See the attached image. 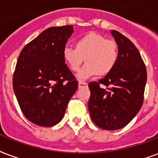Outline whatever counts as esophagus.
Returning a JSON list of instances; mask_svg holds the SVG:
<instances>
[{
    "instance_id": "esophagus-1",
    "label": "esophagus",
    "mask_w": 158,
    "mask_h": 158,
    "mask_svg": "<svg viewBox=\"0 0 158 158\" xmlns=\"http://www.w3.org/2000/svg\"><path fill=\"white\" fill-rule=\"evenodd\" d=\"M88 86V84H87L86 82H84V81H79V88H85V87Z\"/></svg>"
}]
</instances>
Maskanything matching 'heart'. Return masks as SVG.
Returning <instances> with one entry per match:
<instances>
[{
  "label": "heart",
  "instance_id": "obj_1",
  "mask_svg": "<svg viewBox=\"0 0 158 158\" xmlns=\"http://www.w3.org/2000/svg\"><path fill=\"white\" fill-rule=\"evenodd\" d=\"M119 51L115 41L106 39L101 34L89 33L75 42V48L65 47L63 59L70 70L78 72L82 64L87 62L79 74L80 79H86L98 74L105 75L115 67Z\"/></svg>",
  "mask_w": 158,
  "mask_h": 158
}]
</instances>
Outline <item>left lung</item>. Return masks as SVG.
I'll use <instances>...</instances> for the list:
<instances>
[{
    "instance_id": "8db88e82",
    "label": "left lung",
    "mask_w": 158,
    "mask_h": 158,
    "mask_svg": "<svg viewBox=\"0 0 158 158\" xmlns=\"http://www.w3.org/2000/svg\"><path fill=\"white\" fill-rule=\"evenodd\" d=\"M110 33L118 45L115 67L103 79L89 84V110L94 124L102 130H115L127 125L143 102L147 69L139 52L125 36ZM102 84L106 89L101 88Z\"/></svg>"
}]
</instances>
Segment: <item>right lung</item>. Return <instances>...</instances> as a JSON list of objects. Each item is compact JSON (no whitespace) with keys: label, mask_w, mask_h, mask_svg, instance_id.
<instances>
[{"label":"right lung","mask_w":158,"mask_h":158,"mask_svg":"<svg viewBox=\"0 0 158 158\" xmlns=\"http://www.w3.org/2000/svg\"><path fill=\"white\" fill-rule=\"evenodd\" d=\"M73 26L47 28L20 52L13 89L23 115L33 124L52 127L64 115L78 81L63 59Z\"/></svg>","instance_id":"1"}]
</instances>
